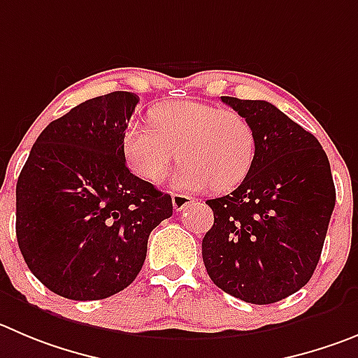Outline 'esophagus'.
<instances>
[{"label":"esophagus","mask_w":358,"mask_h":358,"mask_svg":"<svg viewBox=\"0 0 358 358\" xmlns=\"http://www.w3.org/2000/svg\"><path fill=\"white\" fill-rule=\"evenodd\" d=\"M190 203H194V198H190V196L185 194H173V206H175L176 212L185 210Z\"/></svg>","instance_id":"esophagus-1"}]
</instances>
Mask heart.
Masks as SVG:
<instances>
[{"instance_id": "obj_1", "label": "heart", "mask_w": 358, "mask_h": 358, "mask_svg": "<svg viewBox=\"0 0 358 358\" xmlns=\"http://www.w3.org/2000/svg\"><path fill=\"white\" fill-rule=\"evenodd\" d=\"M152 122H132L123 136L130 168L157 182L169 164L183 160L173 185L185 192L229 190L249 175L256 134L245 116L199 100H175L152 111Z\"/></svg>"}]
</instances>
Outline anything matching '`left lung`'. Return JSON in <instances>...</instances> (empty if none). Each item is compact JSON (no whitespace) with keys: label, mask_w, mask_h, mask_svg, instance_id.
Instances as JSON below:
<instances>
[{"label":"left lung","mask_w":358,"mask_h":358,"mask_svg":"<svg viewBox=\"0 0 358 358\" xmlns=\"http://www.w3.org/2000/svg\"><path fill=\"white\" fill-rule=\"evenodd\" d=\"M256 134L247 178L208 199L213 226L203 263L213 285L249 303L279 302L309 282L336 205L330 164L318 139L265 100L222 96Z\"/></svg>","instance_id":"8db88e82"}]
</instances>
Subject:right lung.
I'll use <instances>...</instances> for the list:
<instances>
[{
	"label": "right lung",
	"mask_w": 358,
	"mask_h": 358,
	"mask_svg": "<svg viewBox=\"0 0 358 358\" xmlns=\"http://www.w3.org/2000/svg\"><path fill=\"white\" fill-rule=\"evenodd\" d=\"M139 96L113 92L42 130L17 180L15 233L33 275L70 300H100L138 277L171 196L125 164L123 136Z\"/></svg>",
	"instance_id": "1"
}]
</instances>
